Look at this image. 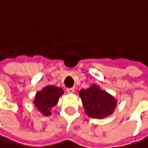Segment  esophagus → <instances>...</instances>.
<instances>
[{
    "mask_svg": "<svg viewBox=\"0 0 148 148\" xmlns=\"http://www.w3.org/2000/svg\"><path fill=\"white\" fill-rule=\"evenodd\" d=\"M67 92L69 93H73L75 92V88L74 87H71V88H67Z\"/></svg>",
    "mask_w": 148,
    "mask_h": 148,
    "instance_id": "1",
    "label": "esophagus"
}]
</instances>
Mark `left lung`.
<instances>
[{"mask_svg": "<svg viewBox=\"0 0 148 148\" xmlns=\"http://www.w3.org/2000/svg\"><path fill=\"white\" fill-rule=\"evenodd\" d=\"M79 97L86 114L92 118H105L111 115L116 107V100L97 85H92L87 89L80 90Z\"/></svg>", "mask_w": 148, "mask_h": 148, "instance_id": "obj_1", "label": "left lung"}]
</instances>
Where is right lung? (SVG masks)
<instances>
[{"label": "right lung", "mask_w": 148, "mask_h": 148, "mask_svg": "<svg viewBox=\"0 0 148 148\" xmlns=\"http://www.w3.org/2000/svg\"><path fill=\"white\" fill-rule=\"evenodd\" d=\"M63 94V90L61 87L55 86H47L41 91L37 92L33 104L44 116H48L51 114V108L55 107L59 98Z\"/></svg>", "instance_id": "1"}]
</instances>
